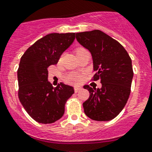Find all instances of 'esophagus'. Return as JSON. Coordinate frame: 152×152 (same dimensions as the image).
I'll return each instance as SVG.
<instances>
[{"instance_id": "obj_1", "label": "esophagus", "mask_w": 152, "mask_h": 152, "mask_svg": "<svg viewBox=\"0 0 152 152\" xmlns=\"http://www.w3.org/2000/svg\"><path fill=\"white\" fill-rule=\"evenodd\" d=\"M80 90H81V88H80V87H76V88H74V91H75V93L79 92V91H80Z\"/></svg>"}]
</instances>
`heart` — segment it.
<instances>
[{"label":"heart","mask_w":152,"mask_h":152,"mask_svg":"<svg viewBox=\"0 0 152 152\" xmlns=\"http://www.w3.org/2000/svg\"><path fill=\"white\" fill-rule=\"evenodd\" d=\"M86 50L83 47H79L76 50V55L80 54L81 52H83V51H85ZM62 59V56L60 57V61H61ZM81 80V76L78 74L76 73H71L69 74V76L66 77V81L68 83H72V84H77L80 82Z\"/></svg>","instance_id":"obj_1"}]
</instances>
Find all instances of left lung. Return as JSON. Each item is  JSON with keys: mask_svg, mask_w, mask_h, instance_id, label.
I'll return each mask as SVG.
<instances>
[{"mask_svg": "<svg viewBox=\"0 0 152 152\" xmlns=\"http://www.w3.org/2000/svg\"><path fill=\"white\" fill-rule=\"evenodd\" d=\"M77 41L92 55L95 81L99 80L101 88L83 86L90 96L83 103L88 118L108 121L120 113L131 91L133 70L132 60L125 49L115 39L99 30L76 33Z\"/></svg>", "mask_w": 152, "mask_h": 152, "instance_id": "obj_1", "label": "left lung"}]
</instances>
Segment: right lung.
<instances>
[{"mask_svg":"<svg viewBox=\"0 0 152 152\" xmlns=\"http://www.w3.org/2000/svg\"><path fill=\"white\" fill-rule=\"evenodd\" d=\"M76 33H52L27 49L17 70L18 96L27 113L37 122L51 124L64 113V105L74 93L63 83L53 88L48 81V67L73 42Z\"/></svg>","mask_w":152,"mask_h":152,"instance_id":"right-lung-1","label":"right lung"}]
</instances>
